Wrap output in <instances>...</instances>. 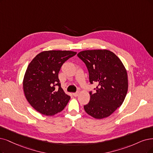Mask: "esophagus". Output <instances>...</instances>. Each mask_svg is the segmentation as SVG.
<instances>
[{
	"mask_svg": "<svg viewBox=\"0 0 153 153\" xmlns=\"http://www.w3.org/2000/svg\"><path fill=\"white\" fill-rule=\"evenodd\" d=\"M79 92H76V93H74L72 94H73L74 97H77V96L79 95Z\"/></svg>",
	"mask_w": 153,
	"mask_h": 153,
	"instance_id": "1",
	"label": "esophagus"
}]
</instances>
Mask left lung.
I'll return each instance as SVG.
<instances>
[{"mask_svg": "<svg viewBox=\"0 0 153 153\" xmlns=\"http://www.w3.org/2000/svg\"><path fill=\"white\" fill-rule=\"evenodd\" d=\"M77 56L86 64L89 82H97L95 93L89 92V102L84 110L101 119L110 116L123 103L128 90L127 74L119 58L107 50H85Z\"/></svg>", "mask_w": 153, "mask_h": 153, "instance_id": "left-lung-1", "label": "left lung"}]
</instances>
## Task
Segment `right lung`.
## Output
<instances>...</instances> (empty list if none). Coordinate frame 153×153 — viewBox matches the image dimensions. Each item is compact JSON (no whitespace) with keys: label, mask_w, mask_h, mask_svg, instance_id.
I'll list each match as a JSON object with an SVG mask.
<instances>
[{"label":"right lung","mask_w":153,"mask_h":153,"mask_svg":"<svg viewBox=\"0 0 153 153\" xmlns=\"http://www.w3.org/2000/svg\"><path fill=\"white\" fill-rule=\"evenodd\" d=\"M77 53L50 50L38 54L27 66L23 80L26 98L33 108L52 116L64 110L71 99L61 88L59 72L62 65Z\"/></svg>","instance_id":"add662e5"}]
</instances>
